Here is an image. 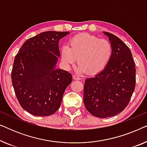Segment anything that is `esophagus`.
I'll return each mask as SVG.
<instances>
[{"instance_id":"34e87169","label":"esophagus","mask_w":147,"mask_h":147,"mask_svg":"<svg viewBox=\"0 0 147 147\" xmlns=\"http://www.w3.org/2000/svg\"><path fill=\"white\" fill-rule=\"evenodd\" d=\"M73 78H74V80H81V78H80V76H78L77 75H75V74H74V75H73Z\"/></svg>"}]
</instances>
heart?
<instances>
[{"label":"heart","instance_id":"b5f03b06","mask_svg":"<svg viewBox=\"0 0 147 147\" xmlns=\"http://www.w3.org/2000/svg\"><path fill=\"white\" fill-rule=\"evenodd\" d=\"M112 56V46L108 40L88 33L71 37L61 50V60L66 69L77 61V70L81 74L95 75L105 69Z\"/></svg>","mask_w":147,"mask_h":147}]
</instances>
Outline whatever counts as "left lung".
Returning a JSON list of instances; mask_svg holds the SVG:
<instances>
[{
	"instance_id": "1",
	"label": "left lung",
	"mask_w": 147,
	"mask_h": 147,
	"mask_svg": "<svg viewBox=\"0 0 147 147\" xmlns=\"http://www.w3.org/2000/svg\"><path fill=\"white\" fill-rule=\"evenodd\" d=\"M112 46V56L105 69L85 80L84 103L96 117L119 114L129 103L136 84V69L131 51L113 34L104 32Z\"/></svg>"
}]
</instances>
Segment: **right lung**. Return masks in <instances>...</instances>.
<instances>
[{"mask_svg": "<svg viewBox=\"0 0 147 147\" xmlns=\"http://www.w3.org/2000/svg\"><path fill=\"white\" fill-rule=\"evenodd\" d=\"M69 32L45 31L26 41L15 56L12 83L20 105L34 116L57 111L71 74L56 68L59 40Z\"/></svg>", "mask_w": 147, "mask_h": 147, "instance_id": "right-lung-1", "label": "right lung"}]
</instances>
